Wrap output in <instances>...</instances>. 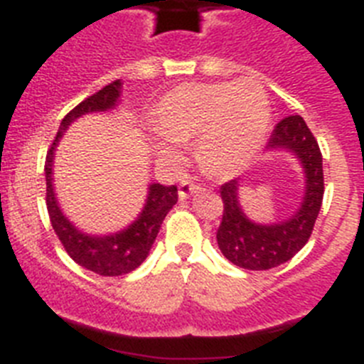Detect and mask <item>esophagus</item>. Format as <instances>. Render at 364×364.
<instances>
[{"label":"esophagus","mask_w":364,"mask_h":364,"mask_svg":"<svg viewBox=\"0 0 364 364\" xmlns=\"http://www.w3.org/2000/svg\"><path fill=\"white\" fill-rule=\"evenodd\" d=\"M200 191V186L195 184V182H191V180H182L178 186V197L180 200H186V198H189L191 195H195V193Z\"/></svg>","instance_id":"34e87169"}]
</instances>
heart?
I'll return each instance as SVG.
<instances>
[{
	"label": "heart",
	"mask_w": 364,
	"mask_h": 364,
	"mask_svg": "<svg viewBox=\"0 0 364 364\" xmlns=\"http://www.w3.org/2000/svg\"><path fill=\"white\" fill-rule=\"evenodd\" d=\"M269 122L264 87L253 78L237 82L182 83L167 91L154 107L156 149L171 156L167 142L186 144L197 138V159L205 171L228 176L255 156Z\"/></svg>",
	"instance_id": "heart-1"
}]
</instances>
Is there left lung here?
<instances>
[{"label": "left lung", "mask_w": 364, "mask_h": 364, "mask_svg": "<svg viewBox=\"0 0 364 364\" xmlns=\"http://www.w3.org/2000/svg\"><path fill=\"white\" fill-rule=\"evenodd\" d=\"M268 149L291 151L302 164L306 188L299 210L288 220L266 226L255 224L242 213L237 180L220 186L224 211L217 231V242L224 257L244 269L275 268L301 252L310 239L323 204V154L302 117L291 114L282 118L269 136Z\"/></svg>", "instance_id": "1"}]
</instances>
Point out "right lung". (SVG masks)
Returning <instances> with one entry per match:
<instances>
[{
	"mask_svg": "<svg viewBox=\"0 0 364 364\" xmlns=\"http://www.w3.org/2000/svg\"><path fill=\"white\" fill-rule=\"evenodd\" d=\"M122 82L114 80L109 85L102 87L98 92L80 102L73 111L65 114V118L60 124L56 138L53 146L47 151L45 159V180H47V211H49L50 224L56 231L58 239L63 244L65 252L69 253L74 262H78L83 268L104 275V277H117L124 275L142 264L146 257L149 255V250L153 246L156 235L167 211L178 200V189L176 186H162L151 184L149 195H147L146 205L142 213L129 228L124 231H118L114 235H105V237H92V235L82 233L80 230L67 220L58 205L53 189V160L54 149L65 129L73 124L76 118L83 117L87 112H102L109 111L118 104L120 100Z\"/></svg>",
	"mask_w": 364,
	"mask_h": 364,
	"instance_id": "obj_1",
	"label": "right lung"
}]
</instances>
